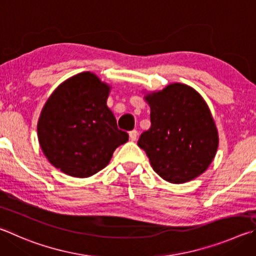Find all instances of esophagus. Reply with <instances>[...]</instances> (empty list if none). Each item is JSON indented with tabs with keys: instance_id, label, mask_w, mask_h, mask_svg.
<instances>
[{
	"instance_id": "obj_1",
	"label": "esophagus",
	"mask_w": 256,
	"mask_h": 256,
	"mask_svg": "<svg viewBox=\"0 0 256 256\" xmlns=\"http://www.w3.org/2000/svg\"><path fill=\"white\" fill-rule=\"evenodd\" d=\"M128 136H130V140L136 141V138H138V131H136V130H133V131L128 133Z\"/></svg>"
}]
</instances>
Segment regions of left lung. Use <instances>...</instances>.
Segmentation results:
<instances>
[{
    "label": "left lung",
    "instance_id": "8db88e82",
    "mask_svg": "<svg viewBox=\"0 0 256 256\" xmlns=\"http://www.w3.org/2000/svg\"><path fill=\"white\" fill-rule=\"evenodd\" d=\"M151 128L138 146L153 170L171 184H184L205 172L216 156L218 131L207 103L186 84L174 82L146 92Z\"/></svg>",
    "mask_w": 256,
    "mask_h": 256
}]
</instances>
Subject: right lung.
Listing matches in <instances>:
<instances>
[{"mask_svg":"<svg viewBox=\"0 0 256 256\" xmlns=\"http://www.w3.org/2000/svg\"><path fill=\"white\" fill-rule=\"evenodd\" d=\"M108 84L84 72L56 88L41 110L36 131L41 150L54 168L87 178L110 164L128 140L108 108Z\"/></svg>","mask_w":256,"mask_h":256,"instance_id":"obj_1","label":"right lung"}]
</instances>
